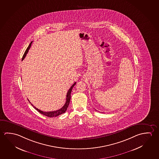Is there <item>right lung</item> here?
I'll return each instance as SVG.
<instances>
[{"mask_svg":"<svg viewBox=\"0 0 159 159\" xmlns=\"http://www.w3.org/2000/svg\"><path fill=\"white\" fill-rule=\"evenodd\" d=\"M33 43V42H31V43H30V44L29 45V46L27 48V49H26V50H25V52H24L23 56V57H22V60H23L26 57V54H27V53L28 52L29 49L30 48L31 43ZM75 84L76 82L74 83L73 85L71 86L70 88L69 89V90H68L67 94H66V102H65V104L64 105V106H63L61 109H60L57 110H56V111H48V112H46V111H43L42 110L37 109V107H34L35 109L37 110L38 111H39V112H40V113H41L42 114L46 116H48V117H56V116H59V115H60L62 114L63 113H64V112L66 111L67 109H68L69 105V103H70V101L71 93V91H72L73 87L75 86ZM28 101L29 102V100H28ZM32 105V106H33V105Z\"/></svg>","mask_w":159,"mask_h":159,"instance_id":"right-lung-1","label":"right lung"}]
</instances>
